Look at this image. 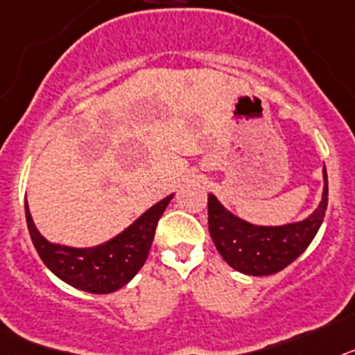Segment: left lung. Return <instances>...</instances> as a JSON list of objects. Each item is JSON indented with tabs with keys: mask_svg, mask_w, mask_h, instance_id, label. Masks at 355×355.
<instances>
[{
	"mask_svg": "<svg viewBox=\"0 0 355 355\" xmlns=\"http://www.w3.org/2000/svg\"><path fill=\"white\" fill-rule=\"evenodd\" d=\"M329 200L327 169L318 207L307 218L284 225H255L234 214L209 193V232L230 268L252 277L273 275L297 261L322 227Z\"/></svg>",
	"mask_w": 355,
	"mask_h": 355,
	"instance_id": "left-lung-1",
	"label": "left lung"
}]
</instances>
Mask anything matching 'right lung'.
<instances>
[{
    "instance_id": "add662e5",
    "label": "right lung",
    "mask_w": 355,
    "mask_h": 355,
    "mask_svg": "<svg viewBox=\"0 0 355 355\" xmlns=\"http://www.w3.org/2000/svg\"><path fill=\"white\" fill-rule=\"evenodd\" d=\"M173 196L175 193H171L153 203L152 207L146 209L125 230L110 237L109 241L85 248L48 241L35 227L26 198L24 212L30 237L42 263L58 279L73 288L94 295H107L128 284L146 263L159 218L164 214Z\"/></svg>"
}]
</instances>
